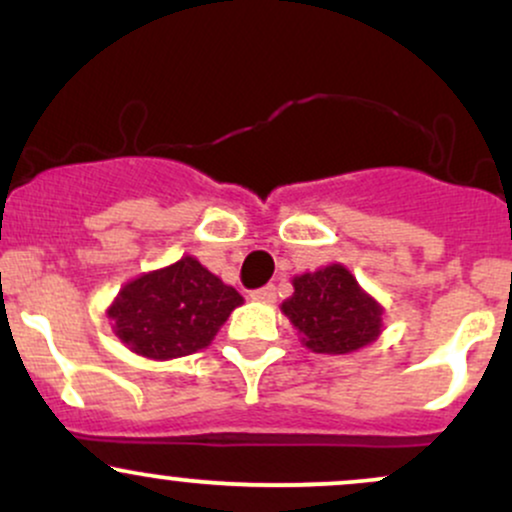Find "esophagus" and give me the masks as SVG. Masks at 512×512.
Returning a JSON list of instances; mask_svg holds the SVG:
<instances>
[{
    "mask_svg": "<svg viewBox=\"0 0 512 512\" xmlns=\"http://www.w3.org/2000/svg\"><path fill=\"white\" fill-rule=\"evenodd\" d=\"M250 298H252V301H257V303H274L276 301V289L272 284L262 286V289L252 291Z\"/></svg>",
    "mask_w": 512,
    "mask_h": 512,
    "instance_id": "obj_1",
    "label": "esophagus"
}]
</instances>
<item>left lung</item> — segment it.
Instances as JSON below:
<instances>
[{
	"label": "left lung",
	"instance_id": "left-lung-1",
	"mask_svg": "<svg viewBox=\"0 0 512 512\" xmlns=\"http://www.w3.org/2000/svg\"><path fill=\"white\" fill-rule=\"evenodd\" d=\"M281 313L315 354H354L383 334L385 308L339 262L293 276V296Z\"/></svg>",
	"mask_w": 512,
	"mask_h": 512
}]
</instances>
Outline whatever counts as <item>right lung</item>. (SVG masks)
I'll use <instances>...</instances> for the list:
<instances>
[{"label": "right lung", "instance_id": "1", "mask_svg": "<svg viewBox=\"0 0 512 512\" xmlns=\"http://www.w3.org/2000/svg\"><path fill=\"white\" fill-rule=\"evenodd\" d=\"M238 305L243 296L233 286L185 255L127 281L105 315L132 354L170 361L207 349Z\"/></svg>", "mask_w": 512, "mask_h": 512}]
</instances>
